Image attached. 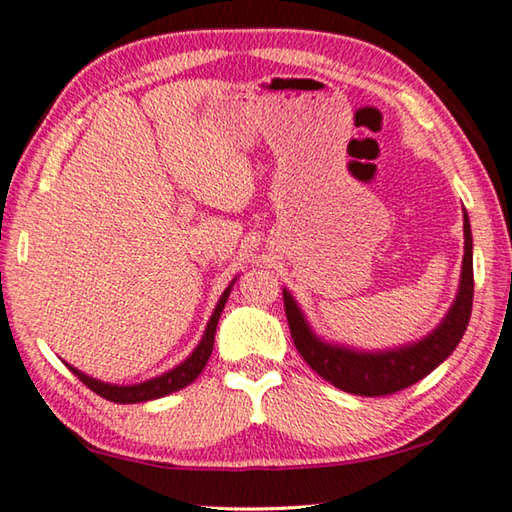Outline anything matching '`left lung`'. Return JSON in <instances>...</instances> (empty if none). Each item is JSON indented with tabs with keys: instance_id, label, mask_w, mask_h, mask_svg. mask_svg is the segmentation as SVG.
Returning a JSON list of instances; mask_svg holds the SVG:
<instances>
[{
	"instance_id": "left-lung-1",
	"label": "left lung",
	"mask_w": 512,
	"mask_h": 512,
	"mask_svg": "<svg viewBox=\"0 0 512 512\" xmlns=\"http://www.w3.org/2000/svg\"><path fill=\"white\" fill-rule=\"evenodd\" d=\"M463 235H465V255L458 293L443 318L431 334L424 339L402 345L395 350L381 352H361L345 348V345H332L318 339L314 329L309 327L305 314L293 300L291 293L284 289V311H287L291 339L296 343L300 357L305 359L311 370L345 393L381 397L402 391L413 386L415 381L427 377L433 368H438L449 354L461 343L467 323L472 316L474 300V268H472V230L467 212H463Z\"/></svg>"
}]
</instances>
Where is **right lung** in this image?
I'll return each instance as SVG.
<instances>
[{
	"instance_id": "right-lung-1",
	"label": "right lung",
	"mask_w": 512,
	"mask_h": 512,
	"mask_svg": "<svg viewBox=\"0 0 512 512\" xmlns=\"http://www.w3.org/2000/svg\"><path fill=\"white\" fill-rule=\"evenodd\" d=\"M232 284L235 280L230 282V287L221 293L219 302H216V307L212 311V318L207 320V327H205V334L203 339L198 341L196 350L189 354V357L180 363V366L171 368L169 372H164L160 377H153V379H146L140 381V384H131V386H117V384H108V381H101V379H94L90 375H85V372L76 370L74 366L67 368L74 372L76 377H79L85 386L94 391L97 395H101L103 400H110V402H117V404H135V402H149V400H158V397H164L169 393H176L180 388H185L192 384V381L201 375L207 359H210L212 348H214V334H216V325H219V318H221V311L225 307V302H228V296L232 291Z\"/></svg>"
}]
</instances>
